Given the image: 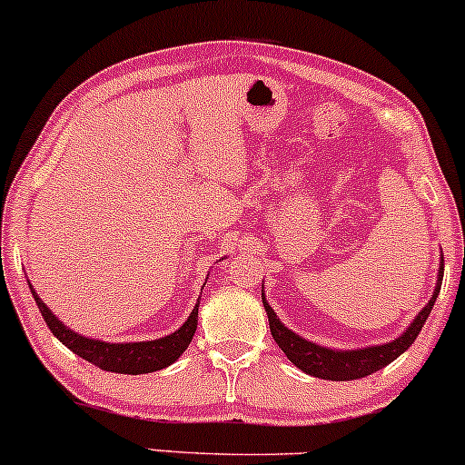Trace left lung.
Listing matches in <instances>:
<instances>
[{
	"label": "left lung",
	"instance_id": "obj_1",
	"mask_svg": "<svg viewBox=\"0 0 465 465\" xmlns=\"http://www.w3.org/2000/svg\"><path fill=\"white\" fill-rule=\"evenodd\" d=\"M443 279V254L440 263V274H437V285L432 292L430 301L426 302L424 310L415 316V321L411 322L409 330L401 333L395 341L384 342V345L375 347H364V349H351V351H341V349H330L321 347L316 342L305 341V338L296 336L294 331L288 330L283 322L279 321L274 314V310L270 307V302L263 296V307L268 312L270 321V331L276 345L281 347V351L290 358V362H294L301 371L314 375V378L322 380H333V382H345V380H358L364 375H371L380 369H384L387 364L393 362L395 358L401 356L411 345L415 342L417 333L424 327L426 318H429L432 305H435L437 296H440Z\"/></svg>",
	"mask_w": 465,
	"mask_h": 465
}]
</instances>
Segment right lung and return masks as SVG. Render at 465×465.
<instances>
[{
  "mask_svg": "<svg viewBox=\"0 0 465 465\" xmlns=\"http://www.w3.org/2000/svg\"><path fill=\"white\" fill-rule=\"evenodd\" d=\"M36 307H39L41 316H44L45 325L50 327V331L59 338L64 345L74 351L76 356H81L87 362L96 364L98 369H105L112 373H127V375H140V373H151L160 371V369L173 364L182 353L186 351V347L191 345L193 336L197 330V307H200V299H197L195 310L191 312V316L186 318L184 325L180 330L169 333V336L158 338V341H144V342H103L94 341V338H85L81 333L72 331L70 327H65L59 321L52 310H48L44 301L39 299V294L30 285Z\"/></svg>",
  "mask_w": 465,
  "mask_h": 465,
  "instance_id": "right-lung-1",
  "label": "right lung"
}]
</instances>
